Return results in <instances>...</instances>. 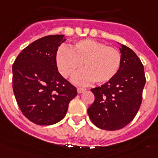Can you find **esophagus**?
<instances>
[{
    "label": "esophagus",
    "instance_id": "esophagus-1",
    "mask_svg": "<svg viewBox=\"0 0 158 158\" xmlns=\"http://www.w3.org/2000/svg\"><path fill=\"white\" fill-rule=\"evenodd\" d=\"M85 90H86V88H84V87H77V93H81Z\"/></svg>",
    "mask_w": 158,
    "mask_h": 158
}]
</instances>
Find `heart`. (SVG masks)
<instances>
[{
    "label": "heart",
    "instance_id": "b5f03b06",
    "mask_svg": "<svg viewBox=\"0 0 158 158\" xmlns=\"http://www.w3.org/2000/svg\"><path fill=\"white\" fill-rule=\"evenodd\" d=\"M59 72L65 78L75 75L83 64L82 72L74 77L78 84L90 81L103 84L112 80L121 65V54L118 49L93 40L78 41L70 49L60 47L55 54Z\"/></svg>",
    "mask_w": 158,
    "mask_h": 158
}]
</instances>
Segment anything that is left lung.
Listing matches in <instances>:
<instances>
[{
    "label": "left lung",
    "mask_w": 158,
    "mask_h": 158,
    "mask_svg": "<svg viewBox=\"0 0 158 158\" xmlns=\"http://www.w3.org/2000/svg\"><path fill=\"white\" fill-rule=\"evenodd\" d=\"M121 65L112 80L92 88L95 99L87 109L91 121L106 131H116L130 124L142 101L146 83L144 66L135 53L121 44Z\"/></svg>",
    "instance_id": "left-lung-1"
}]
</instances>
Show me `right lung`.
<instances>
[{
	"label": "right lung",
	"mask_w": 158,
	"mask_h": 158,
	"mask_svg": "<svg viewBox=\"0 0 158 158\" xmlns=\"http://www.w3.org/2000/svg\"><path fill=\"white\" fill-rule=\"evenodd\" d=\"M64 35L35 40L18 55L12 65V88L23 115L36 125L60 121L77 88L59 73L55 54Z\"/></svg>",
	"instance_id": "right-lung-1"
}]
</instances>
